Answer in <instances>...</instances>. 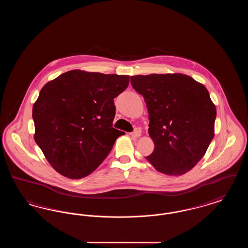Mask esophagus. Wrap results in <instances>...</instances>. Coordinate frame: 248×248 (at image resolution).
<instances>
[{
	"label": "esophagus",
	"mask_w": 248,
	"mask_h": 248,
	"mask_svg": "<svg viewBox=\"0 0 248 248\" xmlns=\"http://www.w3.org/2000/svg\"><path fill=\"white\" fill-rule=\"evenodd\" d=\"M140 135H141V129L140 128H136L131 133V136L135 137V138H139V137H140Z\"/></svg>",
	"instance_id": "34e87169"
}]
</instances>
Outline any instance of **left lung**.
Instances as JSON below:
<instances>
[{
	"mask_svg": "<svg viewBox=\"0 0 248 248\" xmlns=\"http://www.w3.org/2000/svg\"><path fill=\"white\" fill-rule=\"evenodd\" d=\"M131 84L149 112L154 150L146 159L166 175L187 173L214 138L217 110L207 89L180 73L131 76Z\"/></svg>",
	"mask_w": 248,
	"mask_h": 248,
	"instance_id": "8db88e82",
	"label": "left lung"
}]
</instances>
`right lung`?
Wrapping results in <instances>:
<instances>
[{
  "instance_id": "1",
  "label": "right lung",
  "mask_w": 248,
  "mask_h": 248,
  "mask_svg": "<svg viewBox=\"0 0 248 248\" xmlns=\"http://www.w3.org/2000/svg\"><path fill=\"white\" fill-rule=\"evenodd\" d=\"M128 75L70 71L46 83L32 108L35 140L50 165L70 178L86 177L124 133L112 122L114 98Z\"/></svg>"
}]
</instances>
